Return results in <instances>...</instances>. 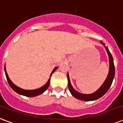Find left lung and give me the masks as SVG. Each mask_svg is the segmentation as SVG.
<instances>
[{
    "label": "left lung",
    "mask_w": 123,
    "mask_h": 123,
    "mask_svg": "<svg viewBox=\"0 0 123 123\" xmlns=\"http://www.w3.org/2000/svg\"><path fill=\"white\" fill-rule=\"evenodd\" d=\"M100 43L104 46L105 49L106 50L107 53H108V55L110 67H109V72L107 76V78H106V80L104 82V83L102 84V86L95 92L91 93V94H83V93H79L77 91H76L75 89L73 88V87L72 86L71 83V81H70V78H69V73L67 74V80H68V87H69V91L71 93L72 95L74 97L76 98L79 99L80 100L92 101V100H97L99 98L102 97V96L108 91L109 88L110 87L111 85L112 84L114 76H115V66H114V63H113V57L111 56L108 48L105 46V43H103L102 41H100Z\"/></svg>",
    "instance_id": "8db88e82"
}]
</instances>
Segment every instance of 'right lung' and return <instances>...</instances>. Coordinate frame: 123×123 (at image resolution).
Listing matches in <instances>:
<instances>
[{
    "label": "right lung",
    "instance_id": "1",
    "mask_svg": "<svg viewBox=\"0 0 123 123\" xmlns=\"http://www.w3.org/2000/svg\"><path fill=\"white\" fill-rule=\"evenodd\" d=\"M58 69V67H55L53 71H52L51 74H50V78L49 79V80L47 81V82L46 83L44 86H43L42 87H41L40 88H38V89H32V90H27V89H22L19 87L17 86L16 85H15L11 81V80L9 78L8 74H7V72H6V65H4V71H5L6 76V78H7V80H8V82L10 85V86L12 87V89L14 91H15L17 93H18L19 95H21L26 96V97H36L37 95H39L41 94H42L43 93H44L47 88L49 86L50 82V76L52 74V73H54L56 69Z\"/></svg>",
    "mask_w": 123,
    "mask_h": 123
}]
</instances>
